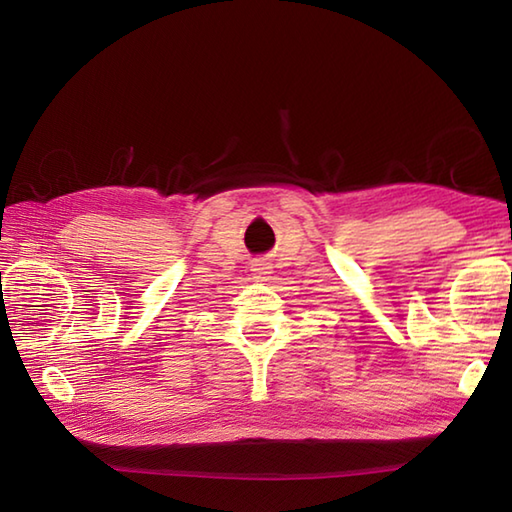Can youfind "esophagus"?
<instances>
[{
  "instance_id": "1",
  "label": "esophagus",
  "mask_w": 512,
  "mask_h": 512,
  "mask_svg": "<svg viewBox=\"0 0 512 512\" xmlns=\"http://www.w3.org/2000/svg\"><path fill=\"white\" fill-rule=\"evenodd\" d=\"M250 270H253V277L257 281H266L270 277V273H273V268H270L266 262H253L250 264Z\"/></svg>"
}]
</instances>
